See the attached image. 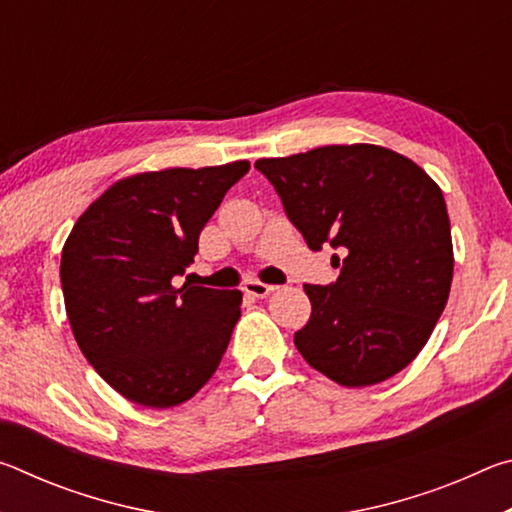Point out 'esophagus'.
<instances>
[{
  "instance_id": "esophagus-1",
  "label": "esophagus",
  "mask_w": 512,
  "mask_h": 512,
  "mask_svg": "<svg viewBox=\"0 0 512 512\" xmlns=\"http://www.w3.org/2000/svg\"><path fill=\"white\" fill-rule=\"evenodd\" d=\"M275 289H277L275 284H264L259 280H248L244 284V293H246V296H253V298H266L268 293H273Z\"/></svg>"
}]
</instances>
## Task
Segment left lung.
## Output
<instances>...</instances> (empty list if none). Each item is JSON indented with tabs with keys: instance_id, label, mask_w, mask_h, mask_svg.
<instances>
[{
	"instance_id": "8db88e82",
	"label": "left lung",
	"mask_w": 512,
	"mask_h": 512,
	"mask_svg": "<svg viewBox=\"0 0 512 512\" xmlns=\"http://www.w3.org/2000/svg\"><path fill=\"white\" fill-rule=\"evenodd\" d=\"M311 250L329 244L336 282L305 284L298 352L359 388L418 357L447 305L452 230L440 187L413 160L375 144H334L255 162Z\"/></svg>"
}]
</instances>
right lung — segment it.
<instances>
[{"mask_svg":"<svg viewBox=\"0 0 512 512\" xmlns=\"http://www.w3.org/2000/svg\"><path fill=\"white\" fill-rule=\"evenodd\" d=\"M246 160L146 171L117 180L63 246L60 282L83 357L149 409H169L210 381L241 316V291L183 284L198 237Z\"/></svg>","mask_w":512,"mask_h":512,"instance_id":"add662e5","label":"right lung"}]
</instances>
